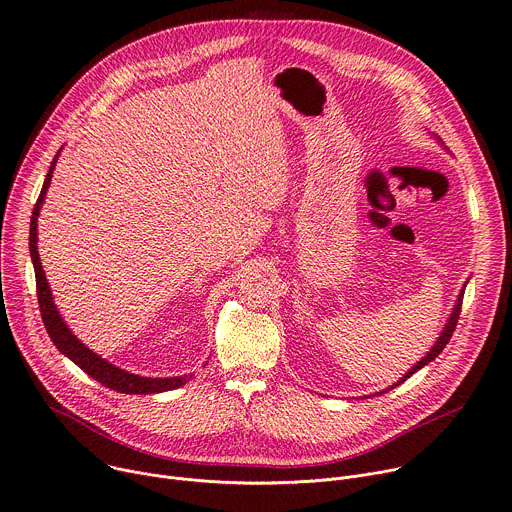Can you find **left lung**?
<instances>
[{
    "label": "left lung",
    "mask_w": 512,
    "mask_h": 512,
    "mask_svg": "<svg viewBox=\"0 0 512 512\" xmlns=\"http://www.w3.org/2000/svg\"><path fill=\"white\" fill-rule=\"evenodd\" d=\"M437 141H439V136H435ZM468 284V282H466ZM466 284H463V288H461V292H459V296H457V300H455V306H453V310H451V314H449V318H447V322H445V327H443V331L439 333V337H437V341H435V345L427 351V355L421 359V361H416L406 374L396 382V384H392L390 388H386L384 392H388V390H392V388H396V386H400L402 382H406L412 374H416L418 369H423L425 365H429L443 349H445V345L449 343V339H451V335H453V331H455V324H457V318H459V312H461V302H463V292H466ZM380 394V392H378Z\"/></svg>",
    "instance_id": "left-lung-1"
}]
</instances>
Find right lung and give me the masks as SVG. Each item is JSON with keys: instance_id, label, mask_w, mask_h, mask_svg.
Wrapping results in <instances>:
<instances>
[{"instance_id": "right-lung-1", "label": "right lung", "mask_w": 512, "mask_h": 512, "mask_svg": "<svg viewBox=\"0 0 512 512\" xmlns=\"http://www.w3.org/2000/svg\"><path fill=\"white\" fill-rule=\"evenodd\" d=\"M63 147L59 149V153L55 155L49 173H46V179L42 183V190L38 196V202L32 210V220H30V257H32V265H34V275H36V296H38V304H40V314H42V322L46 327V333H49L51 341L55 343V347L69 357L77 367H81L87 376L94 378L96 382H100L102 386L116 390L120 394H159V392H167V390H175L183 384H188L192 380V376H175V378H145V376H136L130 374L126 369H120L118 365L110 363L108 359L100 357L98 353L91 351L89 347H85L75 335L73 331L67 327V322L63 320L61 312L55 306L53 294H51V286L49 280H46L42 263H40V255H38V216H40V208L44 204V196L46 190L51 185V177L57 165V159L61 155Z\"/></svg>"}]
</instances>
